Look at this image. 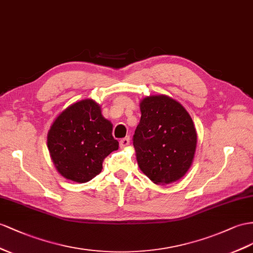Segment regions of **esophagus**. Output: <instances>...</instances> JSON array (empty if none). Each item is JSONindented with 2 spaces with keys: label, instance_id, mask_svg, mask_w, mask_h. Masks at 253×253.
I'll return each instance as SVG.
<instances>
[{
  "label": "esophagus",
  "instance_id": "1",
  "mask_svg": "<svg viewBox=\"0 0 253 253\" xmlns=\"http://www.w3.org/2000/svg\"><path fill=\"white\" fill-rule=\"evenodd\" d=\"M129 142H130V138H129V137H126L124 139H122L120 141V146L121 147H126L127 145H129Z\"/></svg>",
  "mask_w": 253,
  "mask_h": 253
}]
</instances>
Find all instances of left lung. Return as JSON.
<instances>
[{
	"instance_id": "1",
	"label": "left lung",
	"mask_w": 253,
	"mask_h": 253,
	"mask_svg": "<svg viewBox=\"0 0 253 253\" xmlns=\"http://www.w3.org/2000/svg\"><path fill=\"white\" fill-rule=\"evenodd\" d=\"M141 120L133 134L140 169L155 184L182 178L192 164L197 132L188 112L166 95L141 101Z\"/></svg>"
}]
</instances>
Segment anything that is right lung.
<instances>
[{"label": "right lung", "mask_w": 253, "mask_h": 253, "mask_svg": "<svg viewBox=\"0 0 253 253\" xmlns=\"http://www.w3.org/2000/svg\"><path fill=\"white\" fill-rule=\"evenodd\" d=\"M48 148L65 178L86 183L101 172L103 160L118 150L119 142L98 103L84 99L57 116L48 132Z\"/></svg>", "instance_id": "right-lung-1"}]
</instances>
